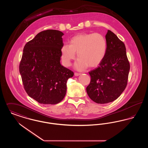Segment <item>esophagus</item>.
<instances>
[{"label":"esophagus","instance_id":"obj_1","mask_svg":"<svg viewBox=\"0 0 148 148\" xmlns=\"http://www.w3.org/2000/svg\"><path fill=\"white\" fill-rule=\"evenodd\" d=\"M74 75H75V76L77 77V76L80 75V73H74Z\"/></svg>","mask_w":148,"mask_h":148}]
</instances>
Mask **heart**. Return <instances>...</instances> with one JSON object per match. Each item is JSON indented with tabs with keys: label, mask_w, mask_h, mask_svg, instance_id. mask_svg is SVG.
<instances>
[{
	"label": "heart",
	"mask_w": 148,
	"mask_h": 148,
	"mask_svg": "<svg viewBox=\"0 0 148 148\" xmlns=\"http://www.w3.org/2000/svg\"><path fill=\"white\" fill-rule=\"evenodd\" d=\"M69 45L61 48V56L65 66H69L75 59L76 53L79 58L75 64L77 71L96 67L103 61L107 50V43L104 36L98 33H80L72 37Z\"/></svg>",
	"instance_id": "1"
}]
</instances>
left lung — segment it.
<instances>
[{"label": "left lung", "instance_id": "obj_1", "mask_svg": "<svg viewBox=\"0 0 148 148\" xmlns=\"http://www.w3.org/2000/svg\"><path fill=\"white\" fill-rule=\"evenodd\" d=\"M107 50L98 68L89 73L91 77L86 92L94 102L106 104L118 98L127 86L130 64L124 42L112 31L106 35Z\"/></svg>", "mask_w": 148, "mask_h": 148}]
</instances>
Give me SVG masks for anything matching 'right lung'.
<instances>
[{
    "instance_id": "right-lung-1",
    "label": "right lung",
    "mask_w": 148,
    "mask_h": 148,
    "mask_svg": "<svg viewBox=\"0 0 148 148\" xmlns=\"http://www.w3.org/2000/svg\"><path fill=\"white\" fill-rule=\"evenodd\" d=\"M63 33L40 32L24 46L19 72L29 97L42 104H56L66 92V82L74 73L60 64Z\"/></svg>"
}]
</instances>
